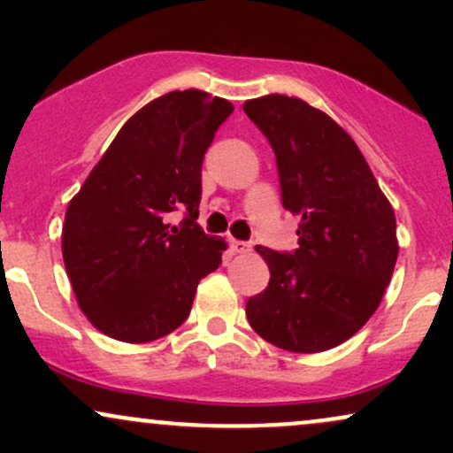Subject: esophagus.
<instances>
[{
  "label": "esophagus",
  "instance_id": "esophagus-1",
  "mask_svg": "<svg viewBox=\"0 0 453 453\" xmlns=\"http://www.w3.org/2000/svg\"><path fill=\"white\" fill-rule=\"evenodd\" d=\"M232 249L236 253H251L253 251V244L251 242H244V241H234Z\"/></svg>",
  "mask_w": 453,
  "mask_h": 453
}]
</instances>
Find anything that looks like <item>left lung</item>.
Segmentation results:
<instances>
[{
  "label": "left lung",
  "mask_w": 453,
  "mask_h": 453,
  "mask_svg": "<svg viewBox=\"0 0 453 453\" xmlns=\"http://www.w3.org/2000/svg\"><path fill=\"white\" fill-rule=\"evenodd\" d=\"M277 157L283 209L300 217L298 249L257 244L268 288L247 300V319L285 351L317 353L371 319L398 257L396 217L349 134L298 97L244 102Z\"/></svg>",
  "instance_id": "8db88e82"
}]
</instances>
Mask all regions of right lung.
Instances as JSON below:
<instances>
[{
	"mask_svg": "<svg viewBox=\"0 0 453 453\" xmlns=\"http://www.w3.org/2000/svg\"><path fill=\"white\" fill-rule=\"evenodd\" d=\"M234 106L187 89L149 102L72 197L61 251L78 306L97 330L150 342L189 317L200 279L226 242L197 226L202 161ZM185 210L179 226L169 223Z\"/></svg>",
	"mask_w": 453,
	"mask_h": 453,
	"instance_id": "right-lung-1",
	"label": "right lung"
}]
</instances>
